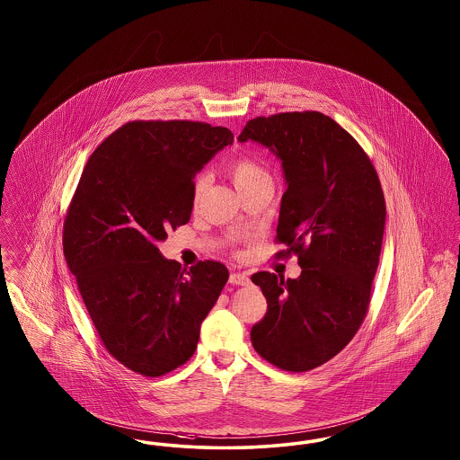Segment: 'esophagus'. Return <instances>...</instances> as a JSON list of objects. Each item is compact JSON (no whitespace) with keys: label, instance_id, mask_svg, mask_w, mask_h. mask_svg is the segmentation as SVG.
Instances as JSON below:
<instances>
[{"label":"esophagus","instance_id":"1","mask_svg":"<svg viewBox=\"0 0 460 460\" xmlns=\"http://www.w3.org/2000/svg\"><path fill=\"white\" fill-rule=\"evenodd\" d=\"M231 284H236V286H248L250 284V277L246 274H241V272H234L229 277Z\"/></svg>","mask_w":460,"mask_h":460}]
</instances>
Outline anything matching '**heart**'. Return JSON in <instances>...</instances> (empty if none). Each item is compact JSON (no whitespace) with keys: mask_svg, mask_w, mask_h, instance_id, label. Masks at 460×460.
<instances>
[{"mask_svg":"<svg viewBox=\"0 0 460 460\" xmlns=\"http://www.w3.org/2000/svg\"><path fill=\"white\" fill-rule=\"evenodd\" d=\"M229 174L233 178V183L236 184L239 191L250 188L252 184L258 183L261 180H270L269 174L265 172V169L261 165L255 163L250 157H238L234 159L229 165ZM205 176H200L195 184H193V200L200 199L203 186H205Z\"/></svg>","mask_w":460,"mask_h":460,"instance_id":"heart-1","label":"heart"}]
</instances>
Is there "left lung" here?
<instances>
[{"mask_svg":"<svg viewBox=\"0 0 460 460\" xmlns=\"http://www.w3.org/2000/svg\"><path fill=\"white\" fill-rule=\"evenodd\" d=\"M238 140L282 163L276 241L301 267L297 279L252 277L267 297L252 344L274 367L310 371L344 349L367 316L385 227L382 184L361 146L318 111L258 116Z\"/></svg>","mask_w":460,"mask_h":460,"instance_id":"1","label":"left lung"}]
</instances>
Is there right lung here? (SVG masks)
<instances>
[{
	"mask_svg": "<svg viewBox=\"0 0 460 460\" xmlns=\"http://www.w3.org/2000/svg\"><path fill=\"white\" fill-rule=\"evenodd\" d=\"M231 129L200 121H129L93 150L63 224V253L104 348L123 367L163 376L197 349L229 272L181 269L157 243L190 221L193 184Z\"/></svg>",
	"mask_w": 460,
	"mask_h": 460,
	"instance_id": "right-lung-1",
	"label": "right lung"
}]
</instances>
